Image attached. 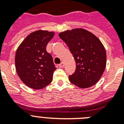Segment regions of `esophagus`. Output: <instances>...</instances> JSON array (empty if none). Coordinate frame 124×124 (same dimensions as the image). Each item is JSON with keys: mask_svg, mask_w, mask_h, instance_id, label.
Here are the masks:
<instances>
[{"mask_svg": "<svg viewBox=\"0 0 124 124\" xmlns=\"http://www.w3.org/2000/svg\"><path fill=\"white\" fill-rule=\"evenodd\" d=\"M59 67L60 68H63L64 67V63L63 62H61L60 64H59Z\"/></svg>", "mask_w": 124, "mask_h": 124, "instance_id": "34e87169", "label": "esophagus"}]
</instances>
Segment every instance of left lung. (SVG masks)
Masks as SVG:
<instances>
[{
  "label": "left lung",
  "mask_w": 124,
  "mask_h": 124,
  "mask_svg": "<svg viewBox=\"0 0 124 124\" xmlns=\"http://www.w3.org/2000/svg\"><path fill=\"white\" fill-rule=\"evenodd\" d=\"M59 37L69 47L76 61V71L69 76L72 84L80 88L94 85L102 76L106 66V53L101 41L83 28L66 30Z\"/></svg>",
  "instance_id": "left-lung-1"
}]
</instances>
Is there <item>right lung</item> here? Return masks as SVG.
I'll return each mask as SVG.
<instances>
[{
  "instance_id": "add662e5",
  "label": "right lung",
  "mask_w": 124,
  "mask_h": 124,
  "mask_svg": "<svg viewBox=\"0 0 124 124\" xmlns=\"http://www.w3.org/2000/svg\"><path fill=\"white\" fill-rule=\"evenodd\" d=\"M53 31L38 30L28 35L17 48L15 68L22 81L34 89L48 86L53 80L56 67L52 56L46 50Z\"/></svg>"
}]
</instances>
